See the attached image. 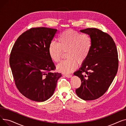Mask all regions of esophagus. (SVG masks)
I'll use <instances>...</instances> for the list:
<instances>
[{"label":"esophagus","mask_w":126,"mask_h":126,"mask_svg":"<svg viewBox=\"0 0 126 126\" xmlns=\"http://www.w3.org/2000/svg\"><path fill=\"white\" fill-rule=\"evenodd\" d=\"M66 77H67V78H70L71 77H72V75H67V74H66V75H64Z\"/></svg>","instance_id":"obj_1"}]
</instances>
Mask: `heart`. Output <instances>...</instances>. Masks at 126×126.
<instances>
[{"label":"heart","mask_w":126,"mask_h":126,"mask_svg":"<svg viewBox=\"0 0 126 126\" xmlns=\"http://www.w3.org/2000/svg\"><path fill=\"white\" fill-rule=\"evenodd\" d=\"M91 46L92 40L88 34L68 30L59 35L58 43L54 41L50 42L48 54L53 61L58 62L63 52H66V56L68 59L59 63L57 69L62 73L68 74L77 68L78 63L82 64L86 60Z\"/></svg>","instance_id":"1"}]
</instances>
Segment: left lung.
Masks as SVG:
<instances>
[{
  "instance_id": "obj_1",
  "label": "left lung",
  "mask_w": 126,
  "mask_h": 126,
  "mask_svg": "<svg viewBox=\"0 0 126 126\" xmlns=\"http://www.w3.org/2000/svg\"><path fill=\"white\" fill-rule=\"evenodd\" d=\"M80 32L89 35L92 46L86 60L74 73L81 80V86L76 92L84 100H94L107 91L117 74V50L113 39L107 33L95 28Z\"/></svg>"
}]
</instances>
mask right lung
<instances>
[{
	"label": "right lung",
	"mask_w": 126,
	"mask_h": 126,
	"mask_svg": "<svg viewBox=\"0 0 126 126\" xmlns=\"http://www.w3.org/2000/svg\"><path fill=\"white\" fill-rule=\"evenodd\" d=\"M57 29L32 28L20 36L12 49L10 65L16 87L24 96L44 102L54 93L62 75L48 54L49 45Z\"/></svg>",
	"instance_id": "1"
}]
</instances>
